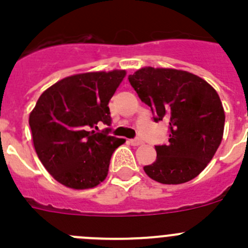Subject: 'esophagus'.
Masks as SVG:
<instances>
[{"mask_svg": "<svg viewBox=\"0 0 248 248\" xmlns=\"http://www.w3.org/2000/svg\"><path fill=\"white\" fill-rule=\"evenodd\" d=\"M129 143H130L133 146H138V145H140V144L143 143V141H141V140H140L139 138H135V139H131L130 141H129Z\"/></svg>", "mask_w": 248, "mask_h": 248, "instance_id": "esophagus-1", "label": "esophagus"}]
</instances>
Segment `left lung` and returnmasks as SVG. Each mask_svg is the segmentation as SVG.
<instances>
[{"instance_id": "8db88e82", "label": "left lung", "mask_w": 248, "mask_h": 248, "mask_svg": "<svg viewBox=\"0 0 248 248\" xmlns=\"http://www.w3.org/2000/svg\"><path fill=\"white\" fill-rule=\"evenodd\" d=\"M128 79L154 122L169 120V143L155 146L156 160L144 171L168 185L192 180L222 140L225 111L217 92L200 77L170 68H141Z\"/></svg>"}]
</instances>
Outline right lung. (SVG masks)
<instances>
[{
    "label": "right lung",
    "mask_w": 248,
    "mask_h": 248,
    "mask_svg": "<svg viewBox=\"0 0 248 248\" xmlns=\"http://www.w3.org/2000/svg\"><path fill=\"white\" fill-rule=\"evenodd\" d=\"M125 71L91 72L59 80L43 92L30 114L36 153L47 171L76 190L99 185L110 157L125 139L98 133V123L111 124L109 100Z\"/></svg>",
    "instance_id": "right-lung-1"
}]
</instances>
